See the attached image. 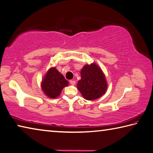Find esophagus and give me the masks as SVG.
I'll list each match as a JSON object with an SVG mask.
<instances>
[{"instance_id": "esophagus-1", "label": "esophagus", "mask_w": 153, "mask_h": 153, "mask_svg": "<svg viewBox=\"0 0 153 153\" xmlns=\"http://www.w3.org/2000/svg\"><path fill=\"white\" fill-rule=\"evenodd\" d=\"M69 83H70L71 85H74L76 84V81H74V80H70V81H69Z\"/></svg>"}]
</instances>
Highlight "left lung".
Returning a JSON list of instances; mask_svg holds the SVG:
<instances>
[{"label":"left lung","mask_w":153,"mask_h":153,"mask_svg":"<svg viewBox=\"0 0 153 153\" xmlns=\"http://www.w3.org/2000/svg\"><path fill=\"white\" fill-rule=\"evenodd\" d=\"M77 89L88 100L98 99L105 94L107 89L106 80L103 72L95 63L85 65L81 71V79Z\"/></svg>","instance_id":"obj_1"}]
</instances>
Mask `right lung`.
Here are the masks:
<instances>
[{"label": "right lung", "mask_w": 153, "mask_h": 153, "mask_svg": "<svg viewBox=\"0 0 153 153\" xmlns=\"http://www.w3.org/2000/svg\"><path fill=\"white\" fill-rule=\"evenodd\" d=\"M68 85V82L55 68H51L47 73L41 84L42 90L51 98H57L62 89Z\"/></svg>", "instance_id": "1"}]
</instances>
